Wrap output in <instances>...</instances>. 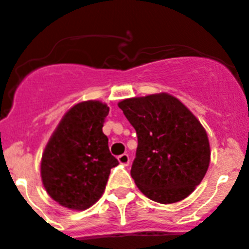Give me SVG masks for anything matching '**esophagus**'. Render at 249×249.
I'll return each mask as SVG.
<instances>
[{
	"mask_svg": "<svg viewBox=\"0 0 249 249\" xmlns=\"http://www.w3.org/2000/svg\"><path fill=\"white\" fill-rule=\"evenodd\" d=\"M118 162L123 166H128L129 163V156L127 153H123V155L118 156Z\"/></svg>",
	"mask_w": 249,
	"mask_h": 249,
	"instance_id": "obj_1",
	"label": "esophagus"
}]
</instances>
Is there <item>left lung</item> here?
Here are the masks:
<instances>
[{
	"label": "left lung",
	"instance_id": "1",
	"mask_svg": "<svg viewBox=\"0 0 249 249\" xmlns=\"http://www.w3.org/2000/svg\"><path fill=\"white\" fill-rule=\"evenodd\" d=\"M118 107L137 133L131 176L141 192L162 204L188 197L210 166V142L201 122L168 93L127 98Z\"/></svg>",
	"mask_w": 249,
	"mask_h": 249
}]
</instances>
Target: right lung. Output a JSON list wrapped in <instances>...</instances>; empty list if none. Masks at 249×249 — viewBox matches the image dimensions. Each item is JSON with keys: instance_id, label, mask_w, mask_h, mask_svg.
Here are the masks:
<instances>
[{"instance_id": "1", "label": "right lung", "mask_w": 249, "mask_h": 249, "mask_svg": "<svg viewBox=\"0 0 249 249\" xmlns=\"http://www.w3.org/2000/svg\"><path fill=\"white\" fill-rule=\"evenodd\" d=\"M109 108L85 101L67 111L51 136L41 160V177L52 199L70 210L83 211L102 197L111 168V155L102 132Z\"/></svg>"}]
</instances>
